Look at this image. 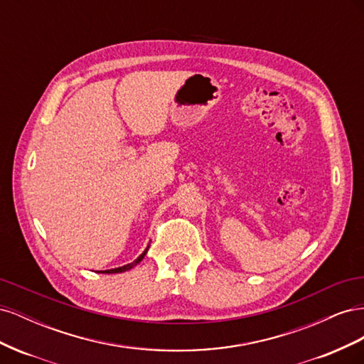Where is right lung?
<instances>
[{"instance_id": "1", "label": "right lung", "mask_w": 364, "mask_h": 364, "mask_svg": "<svg viewBox=\"0 0 364 364\" xmlns=\"http://www.w3.org/2000/svg\"><path fill=\"white\" fill-rule=\"evenodd\" d=\"M149 247H150V246H147V247H146V250L142 252L141 255H139V257H138L135 261H132V262L126 264V266H121V267H117V269H109V270H100V272H98V273H107V274H109V273H123V272H127V270H130L132 267H135L136 264H139V262L142 261V258L146 257V253H147Z\"/></svg>"}]
</instances>
